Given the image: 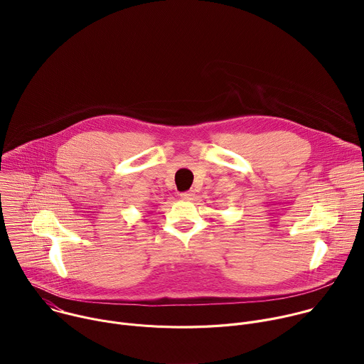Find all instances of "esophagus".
<instances>
[{
    "instance_id": "1",
    "label": "esophagus",
    "mask_w": 364,
    "mask_h": 364,
    "mask_svg": "<svg viewBox=\"0 0 364 364\" xmlns=\"http://www.w3.org/2000/svg\"><path fill=\"white\" fill-rule=\"evenodd\" d=\"M180 197H181L183 200H193L194 193H193V191H186V193H181V194H180Z\"/></svg>"
}]
</instances>
